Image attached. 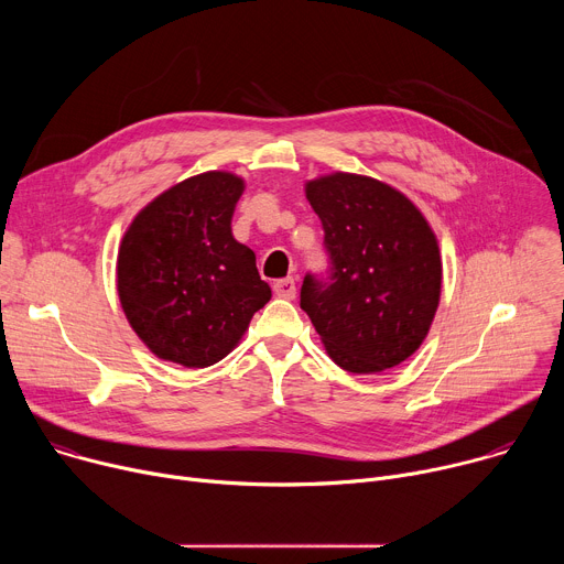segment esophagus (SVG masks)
<instances>
[{
  "label": "esophagus",
  "mask_w": 564,
  "mask_h": 564,
  "mask_svg": "<svg viewBox=\"0 0 564 564\" xmlns=\"http://www.w3.org/2000/svg\"><path fill=\"white\" fill-rule=\"evenodd\" d=\"M274 294H276L279 299H294V294H296V283H294V279H281V281H276V283H274Z\"/></svg>",
  "instance_id": "obj_1"
}]
</instances>
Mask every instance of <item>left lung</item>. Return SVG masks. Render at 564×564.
Masks as SVG:
<instances>
[{"instance_id": "left-lung-1", "label": "left lung", "mask_w": 564, "mask_h": 564, "mask_svg": "<svg viewBox=\"0 0 564 564\" xmlns=\"http://www.w3.org/2000/svg\"><path fill=\"white\" fill-rule=\"evenodd\" d=\"M324 225L326 279L305 274L301 307L330 359L355 375L406 361L426 339L442 292L437 238L394 187L335 172L305 183Z\"/></svg>"}]
</instances>
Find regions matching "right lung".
I'll use <instances>...</instances> for the list:
<instances>
[{
	"instance_id": "1",
	"label": "right lung",
	"mask_w": 564,
	"mask_h": 564,
	"mask_svg": "<svg viewBox=\"0 0 564 564\" xmlns=\"http://www.w3.org/2000/svg\"><path fill=\"white\" fill-rule=\"evenodd\" d=\"M246 183L205 172L155 196L118 250V296L129 326L160 359L207 368L246 335L272 296L254 252L231 234Z\"/></svg>"
}]
</instances>
